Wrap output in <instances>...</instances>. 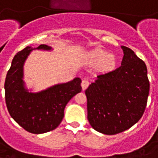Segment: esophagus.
<instances>
[{"instance_id":"obj_1","label":"esophagus","mask_w":158,"mask_h":158,"mask_svg":"<svg viewBox=\"0 0 158 158\" xmlns=\"http://www.w3.org/2000/svg\"><path fill=\"white\" fill-rule=\"evenodd\" d=\"M89 82L87 80V79H83L82 82H81V86H82V89L85 90V89H87V87L89 86Z\"/></svg>"}]
</instances>
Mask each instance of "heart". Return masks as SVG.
<instances>
[{
    "label": "heart",
    "instance_id": "obj_1",
    "mask_svg": "<svg viewBox=\"0 0 158 158\" xmlns=\"http://www.w3.org/2000/svg\"><path fill=\"white\" fill-rule=\"evenodd\" d=\"M89 59L90 63L94 65L101 64L102 69L105 71H110L116 66L115 56L102 49H96L90 52Z\"/></svg>",
    "mask_w": 158,
    "mask_h": 158
}]
</instances>
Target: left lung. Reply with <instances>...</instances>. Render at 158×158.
<instances>
[{"label":"left lung","mask_w":158,"mask_h":158,"mask_svg":"<svg viewBox=\"0 0 158 158\" xmlns=\"http://www.w3.org/2000/svg\"><path fill=\"white\" fill-rule=\"evenodd\" d=\"M121 67L97 75L87 88V118L96 131L116 135L142 117L149 95L146 63L131 49L122 46Z\"/></svg>","instance_id":"obj_1"}]
</instances>
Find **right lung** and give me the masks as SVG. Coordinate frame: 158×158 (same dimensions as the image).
<instances>
[{
	"mask_svg": "<svg viewBox=\"0 0 158 158\" xmlns=\"http://www.w3.org/2000/svg\"><path fill=\"white\" fill-rule=\"evenodd\" d=\"M36 49L50 50L46 45ZM33 49L27 46L18 52L5 80V99L10 115L22 128L32 134H43L55 129L62 122L67 103L81 91V79L56 85L39 93L29 92L23 81V67Z\"/></svg>",
	"mask_w": 158,
	"mask_h": 158,
	"instance_id": "1",
	"label": "right lung"
}]
</instances>
